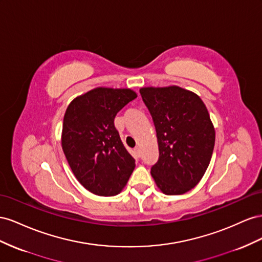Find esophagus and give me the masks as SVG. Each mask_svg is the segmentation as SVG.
<instances>
[{
    "label": "esophagus",
    "instance_id": "1",
    "mask_svg": "<svg viewBox=\"0 0 262 262\" xmlns=\"http://www.w3.org/2000/svg\"><path fill=\"white\" fill-rule=\"evenodd\" d=\"M134 150H135V152H136L138 156H140V147H136L135 149H134Z\"/></svg>",
    "mask_w": 262,
    "mask_h": 262
}]
</instances>
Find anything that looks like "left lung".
Returning <instances> with one entry per match:
<instances>
[{"instance_id": "8db88e82", "label": "left lung", "mask_w": 262, "mask_h": 262, "mask_svg": "<svg viewBox=\"0 0 262 262\" xmlns=\"http://www.w3.org/2000/svg\"><path fill=\"white\" fill-rule=\"evenodd\" d=\"M150 112L159 159L150 173L167 195L192 190L210 164L215 128L200 96L178 85L145 86L139 90Z\"/></svg>"}]
</instances>
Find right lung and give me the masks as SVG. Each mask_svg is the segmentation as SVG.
Segmentation results:
<instances>
[{
  "label": "right lung",
  "mask_w": 262,
  "mask_h": 262,
  "mask_svg": "<svg viewBox=\"0 0 262 262\" xmlns=\"http://www.w3.org/2000/svg\"><path fill=\"white\" fill-rule=\"evenodd\" d=\"M136 98L132 89L99 86L74 98L67 107L62 150L77 180L95 195H117L135 169L114 118Z\"/></svg>",
  "instance_id": "obj_1"
}]
</instances>
